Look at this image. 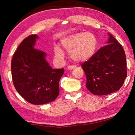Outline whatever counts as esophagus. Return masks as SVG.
Listing matches in <instances>:
<instances>
[{
    "label": "esophagus",
    "instance_id": "1",
    "mask_svg": "<svg viewBox=\"0 0 135 135\" xmlns=\"http://www.w3.org/2000/svg\"><path fill=\"white\" fill-rule=\"evenodd\" d=\"M76 68V67L75 66H73V65H70V66H68V70H73L74 69V68Z\"/></svg>",
    "mask_w": 135,
    "mask_h": 135
}]
</instances>
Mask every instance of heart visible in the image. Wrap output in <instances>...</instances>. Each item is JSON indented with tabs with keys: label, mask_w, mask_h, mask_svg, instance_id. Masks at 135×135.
Wrapping results in <instances>:
<instances>
[{
	"label": "heart",
	"mask_w": 135,
	"mask_h": 135,
	"mask_svg": "<svg viewBox=\"0 0 135 135\" xmlns=\"http://www.w3.org/2000/svg\"><path fill=\"white\" fill-rule=\"evenodd\" d=\"M98 39L90 32H80L67 36L61 40V44L66 51L69 52V57L73 61L81 62L88 61L95 53L98 47ZM56 58H64L62 50L56 46L54 48Z\"/></svg>",
	"instance_id": "1"
}]
</instances>
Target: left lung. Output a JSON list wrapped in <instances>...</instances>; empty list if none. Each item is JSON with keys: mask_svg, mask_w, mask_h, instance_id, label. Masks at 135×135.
Wrapping results in <instances>:
<instances>
[{"mask_svg": "<svg viewBox=\"0 0 135 135\" xmlns=\"http://www.w3.org/2000/svg\"><path fill=\"white\" fill-rule=\"evenodd\" d=\"M107 45L81 64L86 86L96 95H107L120 89L127 76V62L122 46L108 33Z\"/></svg>", "mask_w": 135, "mask_h": 135, "instance_id": "left-lung-1", "label": "left lung"}]
</instances>
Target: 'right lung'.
Here are the masks:
<instances>
[{
  "label": "right lung",
  "instance_id": "right-lung-1",
  "mask_svg": "<svg viewBox=\"0 0 135 135\" xmlns=\"http://www.w3.org/2000/svg\"><path fill=\"white\" fill-rule=\"evenodd\" d=\"M38 38L29 36L20 43L11 61L13 83L27 102L43 105L54 101L59 93V82L64 68L53 69L46 61L47 54L35 48Z\"/></svg>",
  "mask_w": 135,
  "mask_h": 135
}]
</instances>
